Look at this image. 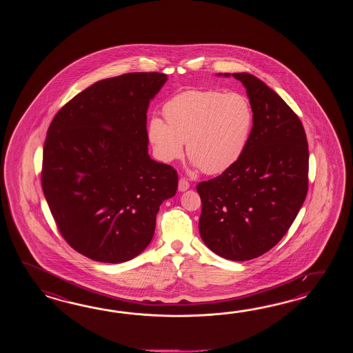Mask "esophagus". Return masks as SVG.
<instances>
[{
    "label": "esophagus",
    "mask_w": 353,
    "mask_h": 353,
    "mask_svg": "<svg viewBox=\"0 0 353 353\" xmlns=\"http://www.w3.org/2000/svg\"><path fill=\"white\" fill-rule=\"evenodd\" d=\"M189 183H188V180L184 179V178H180L179 184H178V189H179V192H185L187 189H189Z\"/></svg>",
    "instance_id": "34e87169"
}]
</instances>
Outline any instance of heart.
I'll use <instances>...</instances> for the list:
<instances>
[{"label":"heart","instance_id":"b5f03b06","mask_svg":"<svg viewBox=\"0 0 353 353\" xmlns=\"http://www.w3.org/2000/svg\"><path fill=\"white\" fill-rule=\"evenodd\" d=\"M166 122L152 117L148 139L157 158L172 163L184 152L194 169L223 173L248 148L255 113L246 96L216 90L181 92L164 105Z\"/></svg>","mask_w":353,"mask_h":353}]
</instances>
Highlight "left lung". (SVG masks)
I'll use <instances>...</instances> for the list:
<instances>
[{"label":"left lung","instance_id":"left-lung-1","mask_svg":"<svg viewBox=\"0 0 353 353\" xmlns=\"http://www.w3.org/2000/svg\"><path fill=\"white\" fill-rule=\"evenodd\" d=\"M232 77L246 88L254 128L240 160L196 185L199 233L214 254L246 261L274 248L298 216L307 196L309 151L299 117L275 90L255 75Z\"/></svg>","mask_w":353,"mask_h":353}]
</instances>
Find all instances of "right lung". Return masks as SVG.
<instances>
[{
  "label": "right lung",
  "instance_id": "add662e5",
  "mask_svg": "<svg viewBox=\"0 0 353 353\" xmlns=\"http://www.w3.org/2000/svg\"><path fill=\"white\" fill-rule=\"evenodd\" d=\"M163 73H128L92 84L55 114L41 185L64 240L99 263H120L149 246L178 174L148 152L146 112Z\"/></svg>",
  "mask_w": 353,
  "mask_h": 353
}]
</instances>
